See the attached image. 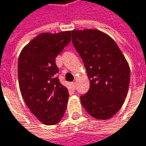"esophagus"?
Returning a JSON list of instances; mask_svg holds the SVG:
<instances>
[{"label":"esophagus","instance_id":"esophagus-1","mask_svg":"<svg viewBox=\"0 0 146 146\" xmlns=\"http://www.w3.org/2000/svg\"><path fill=\"white\" fill-rule=\"evenodd\" d=\"M71 86H72L73 88L76 89V83H75V82H72V83H71Z\"/></svg>","mask_w":146,"mask_h":146}]
</instances>
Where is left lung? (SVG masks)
Listing matches in <instances>:
<instances>
[{"mask_svg":"<svg viewBox=\"0 0 146 146\" xmlns=\"http://www.w3.org/2000/svg\"><path fill=\"white\" fill-rule=\"evenodd\" d=\"M71 36L90 80L88 92L80 96L81 104L92 117L110 119L127 96L130 76L127 60L115 40L100 31L74 30Z\"/></svg>","mask_w":146,"mask_h":146,"instance_id":"obj_1","label":"left lung"}]
</instances>
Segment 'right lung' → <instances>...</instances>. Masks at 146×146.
<instances>
[{"label": "right lung", "mask_w": 146, "mask_h": 146, "mask_svg": "<svg viewBox=\"0 0 146 146\" xmlns=\"http://www.w3.org/2000/svg\"><path fill=\"white\" fill-rule=\"evenodd\" d=\"M70 31L41 33L24 47L18 59V80L27 107L47 125L62 119L69 93L56 73V57L70 41Z\"/></svg>", "instance_id": "add662e5"}]
</instances>
